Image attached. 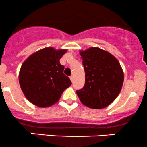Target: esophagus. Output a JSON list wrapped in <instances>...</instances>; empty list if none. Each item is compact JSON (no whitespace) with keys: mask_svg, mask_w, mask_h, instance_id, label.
<instances>
[{"mask_svg":"<svg viewBox=\"0 0 147 147\" xmlns=\"http://www.w3.org/2000/svg\"><path fill=\"white\" fill-rule=\"evenodd\" d=\"M70 79H71V82H73V81H74V76H71Z\"/></svg>","mask_w":147,"mask_h":147,"instance_id":"1","label":"esophagus"}]
</instances>
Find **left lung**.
Wrapping results in <instances>:
<instances>
[{"instance_id": "8db88e82", "label": "left lung", "mask_w": 147, "mask_h": 147, "mask_svg": "<svg viewBox=\"0 0 147 147\" xmlns=\"http://www.w3.org/2000/svg\"><path fill=\"white\" fill-rule=\"evenodd\" d=\"M85 71V85L76 91L84 105L100 109L111 104L120 94L123 71L117 58L98 47L80 51Z\"/></svg>"}]
</instances>
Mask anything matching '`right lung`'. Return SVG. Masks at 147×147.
<instances>
[{
    "label": "right lung",
    "instance_id": "1",
    "mask_svg": "<svg viewBox=\"0 0 147 147\" xmlns=\"http://www.w3.org/2000/svg\"><path fill=\"white\" fill-rule=\"evenodd\" d=\"M67 49L46 47L29 56L18 75L20 86L26 98L41 108L51 107L60 99L62 93L71 85L63 74L60 59Z\"/></svg>",
    "mask_w": 147,
    "mask_h": 147
}]
</instances>
